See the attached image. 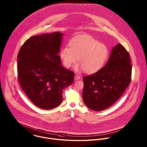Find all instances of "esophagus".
Wrapping results in <instances>:
<instances>
[{
  "label": "esophagus",
  "mask_w": 147,
  "mask_h": 147,
  "mask_svg": "<svg viewBox=\"0 0 147 147\" xmlns=\"http://www.w3.org/2000/svg\"><path fill=\"white\" fill-rule=\"evenodd\" d=\"M81 79V77H80V76H79V75H75V77H74L75 80H79V79Z\"/></svg>",
  "instance_id": "esophagus-1"
}]
</instances>
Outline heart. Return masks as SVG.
<instances>
[{"label":"heart","mask_w":147,"mask_h":147,"mask_svg":"<svg viewBox=\"0 0 147 147\" xmlns=\"http://www.w3.org/2000/svg\"><path fill=\"white\" fill-rule=\"evenodd\" d=\"M68 46H64L60 51L63 65L69 68L78 61L80 63L75 66L76 71H83L89 74L98 72L107 58V46L89 36L74 39Z\"/></svg>","instance_id":"heart-1"}]
</instances>
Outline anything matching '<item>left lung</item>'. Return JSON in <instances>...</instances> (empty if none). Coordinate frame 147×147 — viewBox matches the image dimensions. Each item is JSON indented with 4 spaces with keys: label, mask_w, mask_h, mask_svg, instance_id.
Listing matches in <instances>:
<instances>
[{
    "label": "left lung",
    "mask_w": 147,
    "mask_h": 147,
    "mask_svg": "<svg viewBox=\"0 0 147 147\" xmlns=\"http://www.w3.org/2000/svg\"><path fill=\"white\" fill-rule=\"evenodd\" d=\"M131 72L129 55L118 43L113 47L105 66L83 78L85 104L94 111H102L113 105L131 82Z\"/></svg>",
    "instance_id": "1"
}]
</instances>
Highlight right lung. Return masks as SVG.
Wrapping results in <instances>:
<instances>
[{
    "instance_id": "1",
    "label": "right lung",
    "mask_w": 147,
    "mask_h": 147,
    "mask_svg": "<svg viewBox=\"0 0 147 147\" xmlns=\"http://www.w3.org/2000/svg\"><path fill=\"white\" fill-rule=\"evenodd\" d=\"M63 34L32 36L21 46L18 55V73L21 88L36 106L54 109L63 101L62 92L74 80V73L61 65L58 55Z\"/></svg>"
}]
</instances>
